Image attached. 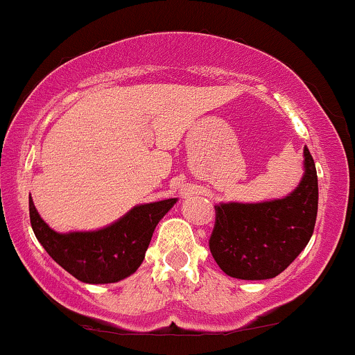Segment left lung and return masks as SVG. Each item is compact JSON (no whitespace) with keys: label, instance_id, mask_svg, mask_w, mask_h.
<instances>
[{"label":"left lung","instance_id":"obj_1","mask_svg":"<svg viewBox=\"0 0 355 355\" xmlns=\"http://www.w3.org/2000/svg\"><path fill=\"white\" fill-rule=\"evenodd\" d=\"M318 208L317 171L304 149V176L288 196L263 202H220L209 238L214 261L240 280L277 277L304 252Z\"/></svg>","mask_w":355,"mask_h":355}]
</instances>
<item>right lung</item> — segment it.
<instances>
[{
  "label": "right lung",
  "mask_w": 355,
  "mask_h": 355,
  "mask_svg": "<svg viewBox=\"0 0 355 355\" xmlns=\"http://www.w3.org/2000/svg\"><path fill=\"white\" fill-rule=\"evenodd\" d=\"M178 198L134 206L121 220L95 231L58 233L38 214L30 196V221L46 253L83 284H115L130 277L144 260L157 223Z\"/></svg>",
  "instance_id": "add662e5"
}]
</instances>
